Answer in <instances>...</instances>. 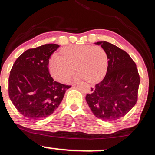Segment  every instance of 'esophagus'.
<instances>
[{
  "instance_id": "obj_1",
  "label": "esophagus",
  "mask_w": 155,
  "mask_h": 155,
  "mask_svg": "<svg viewBox=\"0 0 155 155\" xmlns=\"http://www.w3.org/2000/svg\"><path fill=\"white\" fill-rule=\"evenodd\" d=\"M76 85V83H74V84H73L72 85H71V86H75ZM95 91V88H94V86H90V92L91 93H93V91Z\"/></svg>"
}]
</instances>
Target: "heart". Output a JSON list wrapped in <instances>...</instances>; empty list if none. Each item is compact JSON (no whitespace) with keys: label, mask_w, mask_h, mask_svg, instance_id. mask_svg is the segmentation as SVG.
I'll use <instances>...</instances> for the list:
<instances>
[{"label":"heart","mask_w":155,"mask_h":155,"mask_svg":"<svg viewBox=\"0 0 155 155\" xmlns=\"http://www.w3.org/2000/svg\"><path fill=\"white\" fill-rule=\"evenodd\" d=\"M62 56L55 55L49 62V69L55 79L64 82L74 71L87 81H99L105 74L107 56L102 48L90 45H72L62 49Z\"/></svg>","instance_id":"obj_1"}]
</instances>
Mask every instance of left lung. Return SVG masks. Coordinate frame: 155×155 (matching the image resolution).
Here are the masks:
<instances>
[{"label": "left lung", "mask_w": 155, "mask_h": 155, "mask_svg": "<svg viewBox=\"0 0 155 155\" xmlns=\"http://www.w3.org/2000/svg\"><path fill=\"white\" fill-rule=\"evenodd\" d=\"M95 44L104 50L108 59L104 79L86 100L93 114L100 119L112 121L121 118L134 107L140 84L138 69L129 55L114 44L98 41Z\"/></svg>", "instance_id": "8db88e82"}]
</instances>
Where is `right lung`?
Masks as SVG:
<instances>
[{
    "label": "right lung",
    "mask_w": 155,
    "mask_h": 155,
    "mask_svg": "<svg viewBox=\"0 0 155 155\" xmlns=\"http://www.w3.org/2000/svg\"><path fill=\"white\" fill-rule=\"evenodd\" d=\"M59 47L49 43L29 49L13 64L8 80L9 97L28 119L40 120L51 115L71 88L54 81L49 73V59Z\"/></svg>",
    "instance_id": "obj_1"
}]
</instances>
